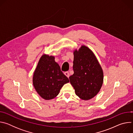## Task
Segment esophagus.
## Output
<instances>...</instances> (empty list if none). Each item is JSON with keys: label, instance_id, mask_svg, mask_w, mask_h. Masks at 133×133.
<instances>
[{"label": "esophagus", "instance_id": "esophagus-1", "mask_svg": "<svg viewBox=\"0 0 133 133\" xmlns=\"http://www.w3.org/2000/svg\"><path fill=\"white\" fill-rule=\"evenodd\" d=\"M64 74L66 76H67L68 78L69 77V75H70V74H69V72H68V71H65V72H64Z\"/></svg>", "mask_w": 133, "mask_h": 133}]
</instances>
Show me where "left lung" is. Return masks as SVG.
I'll return each mask as SVG.
<instances>
[{"instance_id":"8db88e82","label":"left lung","mask_w":133,"mask_h":133,"mask_svg":"<svg viewBox=\"0 0 133 133\" xmlns=\"http://www.w3.org/2000/svg\"><path fill=\"white\" fill-rule=\"evenodd\" d=\"M74 74L69 77L76 95L89 100L99 91L104 79L103 69L93 52L82 45L74 51Z\"/></svg>"}]
</instances>
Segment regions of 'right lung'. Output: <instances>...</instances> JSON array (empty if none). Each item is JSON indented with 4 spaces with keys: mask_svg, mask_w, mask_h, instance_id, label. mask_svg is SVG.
<instances>
[{
    "mask_svg": "<svg viewBox=\"0 0 133 133\" xmlns=\"http://www.w3.org/2000/svg\"><path fill=\"white\" fill-rule=\"evenodd\" d=\"M68 78L55 61V57L44 54L34 71L32 83L39 95L45 100H50L58 95Z\"/></svg>",
    "mask_w": 133,
    "mask_h": 133,
    "instance_id": "1",
    "label": "right lung"
}]
</instances>
